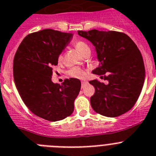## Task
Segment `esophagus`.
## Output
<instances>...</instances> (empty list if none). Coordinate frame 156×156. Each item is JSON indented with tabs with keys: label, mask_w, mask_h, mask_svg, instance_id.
Masks as SVG:
<instances>
[{
	"label": "esophagus",
	"mask_w": 156,
	"mask_h": 156,
	"mask_svg": "<svg viewBox=\"0 0 156 156\" xmlns=\"http://www.w3.org/2000/svg\"><path fill=\"white\" fill-rule=\"evenodd\" d=\"M88 84H89V82H88L87 81H82V89H84V88L87 86Z\"/></svg>",
	"instance_id": "esophagus-1"
}]
</instances>
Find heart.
<instances>
[{"instance_id":"1","label":"heart","mask_w":156,"mask_h":156,"mask_svg":"<svg viewBox=\"0 0 156 156\" xmlns=\"http://www.w3.org/2000/svg\"><path fill=\"white\" fill-rule=\"evenodd\" d=\"M74 47L76 48V49L78 50L80 53L83 55L86 51L89 50V46L86 44V42H84L83 41H75L74 44ZM58 59H62V55H59L58 56ZM67 74L70 76L73 77V78H84V76L86 75V71L83 70V69L80 68L78 67H74L70 68V70H68L67 71Z\"/></svg>"}]
</instances>
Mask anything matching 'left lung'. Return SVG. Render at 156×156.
Listing matches in <instances>:
<instances>
[{"mask_svg":"<svg viewBox=\"0 0 156 156\" xmlns=\"http://www.w3.org/2000/svg\"><path fill=\"white\" fill-rule=\"evenodd\" d=\"M78 34L95 46L99 67L93 74L104 77L108 84L95 79L90 98L93 110L107 117H118L134 106L143 88L145 69L143 58L133 41L118 31L78 30Z\"/></svg>","mask_w":156,"mask_h":156,"instance_id":"8db88e82","label":"left lung"}]
</instances>
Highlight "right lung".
I'll return each instance as SVG.
<instances>
[{
  "label": "right lung",
  "mask_w": 156,
  "mask_h": 156,
  "mask_svg": "<svg viewBox=\"0 0 156 156\" xmlns=\"http://www.w3.org/2000/svg\"><path fill=\"white\" fill-rule=\"evenodd\" d=\"M71 37L72 34L52 29L31 33L15 55L13 76L22 100L32 113L48 121L70 115L81 89L78 78L65 79L62 85L52 82V67Z\"/></svg>",
  "instance_id": "obj_1"
}]
</instances>
